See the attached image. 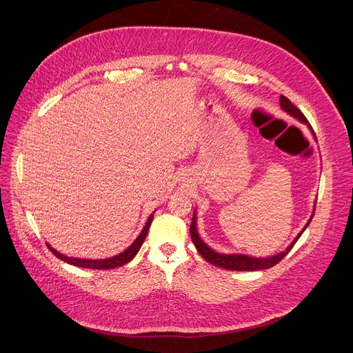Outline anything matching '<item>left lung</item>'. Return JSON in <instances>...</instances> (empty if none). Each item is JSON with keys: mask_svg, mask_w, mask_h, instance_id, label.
Returning <instances> with one entry per match:
<instances>
[{"mask_svg": "<svg viewBox=\"0 0 353 353\" xmlns=\"http://www.w3.org/2000/svg\"><path fill=\"white\" fill-rule=\"evenodd\" d=\"M279 102H281V108L288 112L290 116L296 117L297 120H300L301 123L305 124H309V120L306 119V116L301 113L294 105H292L290 100L281 94L279 97ZM310 127V124H309ZM312 128V127H310ZM313 131V130H312ZM314 134V131H313ZM316 135V134H314ZM313 219V215L310 218V221ZM310 221L307 222V225L310 223ZM307 225L305 226V229L307 228ZM303 229V230H305ZM303 230H301L299 233V236L293 240V243L286 248V251H283V253L278 254V256H274V257H270V259H254V257H248V256H244V254H219V253H215L214 250H211L203 240L199 239L198 236V232H196V225H195V215L192 216V221H191V225H190V233H191V240L196 248L198 253L203 256V259L214 265H218V267H222L225 270H230V271H259V270H268L274 265H276L290 251V248L294 245V243L297 241V239L301 236V233H303Z\"/></svg>", "mask_w": 353, "mask_h": 353, "instance_id": "left-lung-1", "label": "left lung"}]
</instances>
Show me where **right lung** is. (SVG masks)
Returning <instances> with one entry per match:
<instances>
[{
	"label": "right lung",
	"mask_w": 353,
	"mask_h": 353,
	"mask_svg": "<svg viewBox=\"0 0 353 353\" xmlns=\"http://www.w3.org/2000/svg\"><path fill=\"white\" fill-rule=\"evenodd\" d=\"M152 219H154V214L150 215L149 219L146 221V223H145V226H143L141 234L137 237V240H135L127 250H124L123 253H120L119 256H114V257H112V259H106V260H82V259H72V257H67V256L60 254L59 251H56L54 248H52V245L47 244V247L50 248V251H52V253H53L56 257H59V259L63 260L64 263H68V264L75 265V267H79V268H89V270H112V268H117V267H121V265L130 263V261L137 256V253L139 251V248H141V245H142V243H143V240H145V237H146V233H148V230H149V226H150V222H152Z\"/></svg>",
	"instance_id": "obj_1"
}]
</instances>
